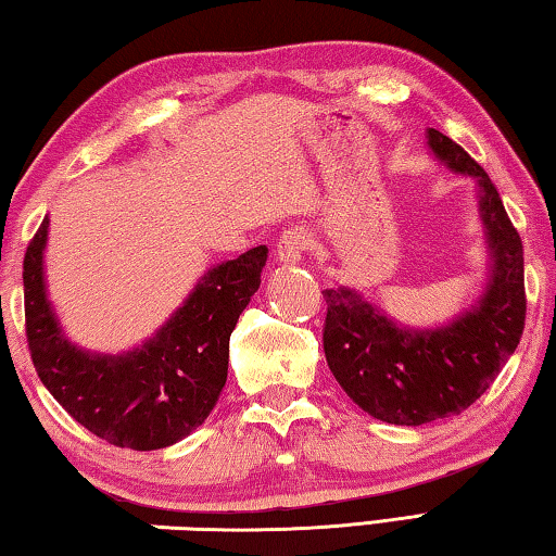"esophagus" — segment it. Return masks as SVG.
<instances>
[{"label": "esophagus", "instance_id": "obj_1", "mask_svg": "<svg viewBox=\"0 0 556 556\" xmlns=\"http://www.w3.org/2000/svg\"><path fill=\"white\" fill-rule=\"evenodd\" d=\"M308 244H312V235L304 228H289L279 235L277 255L285 265H296V262L306 255Z\"/></svg>", "mask_w": 556, "mask_h": 556}]
</instances>
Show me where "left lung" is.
I'll use <instances>...</instances> for the list:
<instances>
[{
	"instance_id": "8db88e82",
	"label": "left lung",
	"mask_w": 556,
	"mask_h": 556,
	"mask_svg": "<svg viewBox=\"0 0 556 556\" xmlns=\"http://www.w3.org/2000/svg\"><path fill=\"white\" fill-rule=\"evenodd\" d=\"M429 147L448 168L478 181L493 269L470 312L434 331L392 324L357 291L326 289L324 353L357 407L388 425L419 427L468 409L491 388L525 328L522 240L497 188L454 139L429 129Z\"/></svg>"
}]
</instances>
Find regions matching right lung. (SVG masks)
I'll return each instance as SVG.
<instances>
[{"mask_svg":"<svg viewBox=\"0 0 556 556\" xmlns=\"http://www.w3.org/2000/svg\"><path fill=\"white\" fill-rule=\"evenodd\" d=\"M49 218L24 255V318L34 368L53 400L108 444L172 446L201 427L228 380L230 333L260 289L267 248L223 262L142 348L92 355L68 343L43 287Z\"/></svg>","mask_w":556,"mask_h":556,"instance_id":"right-lung-1","label":"right lung"}]
</instances>
